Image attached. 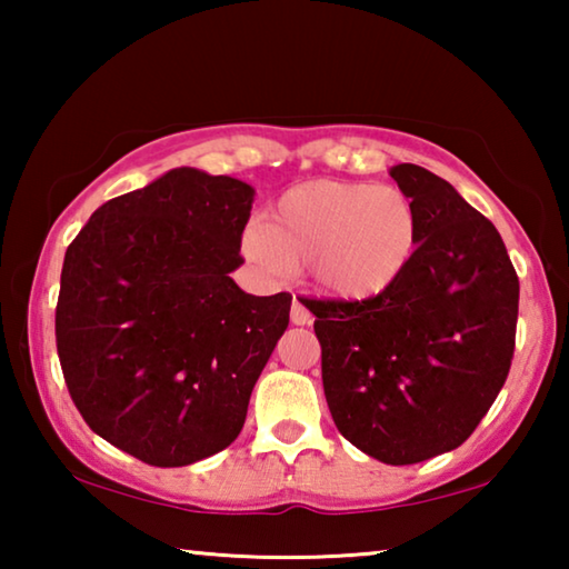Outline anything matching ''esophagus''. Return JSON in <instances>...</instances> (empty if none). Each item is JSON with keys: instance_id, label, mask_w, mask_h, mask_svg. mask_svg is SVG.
I'll use <instances>...</instances> for the list:
<instances>
[{"instance_id": "obj_1", "label": "esophagus", "mask_w": 569, "mask_h": 569, "mask_svg": "<svg viewBox=\"0 0 569 569\" xmlns=\"http://www.w3.org/2000/svg\"><path fill=\"white\" fill-rule=\"evenodd\" d=\"M291 323H293V326L311 323V311H308V308H306L301 296L293 298V303H291Z\"/></svg>"}]
</instances>
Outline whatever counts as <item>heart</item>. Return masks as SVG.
<instances>
[{
	"label": "heart",
	"mask_w": 569,
	"mask_h": 569,
	"mask_svg": "<svg viewBox=\"0 0 569 569\" xmlns=\"http://www.w3.org/2000/svg\"><path fill=\"white\" fill-rule=\"evenodd\" d=\"M419 243L421 213L407 190L308 180L276 200L266 223H250L240 248L271 273L308 266L316 291L331 301L366 303L401 281Z\"/></svg>",
	"instance_id": "obj_1"
}]
</instances>
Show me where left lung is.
Returning <instances> with one entry per match:
<instances>
[{"mask_svg": "<svg viewBox=\"0 0 569 569\" xmlns=\"http://www.w3.org/2000/svg\"><path fill=\"white\" fill-rule=\"evenodd\" d=\"M421 213L417 258L366 303L308 301L336 429L383 465L467 441L505 387L519 281L497 228L427 168L389 170Z\"/></svg>", "mask_w": 569, "mask_h": 569, "instance_id": "8db88e82", "label": "left lung"}]
</instances>
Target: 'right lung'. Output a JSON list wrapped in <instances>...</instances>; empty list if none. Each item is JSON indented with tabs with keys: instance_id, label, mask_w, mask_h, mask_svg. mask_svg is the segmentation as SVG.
I'll return each mask as SVG.
<instances>
[{
	"instance_id": "obj_1",
	"label": "right lung",
	"mask_w": 569,
	"mask_h": 569,
	"mask_svg": "<svg viewBox=\"0 0 569 569\" xmlns=\"http://www.w3.org/2000/svg\"><path fill=\"white\" fill-rule=\"evenodd\" d=\"M256 190L172 168L98 208L64 253L54 333L94 435L152 467L233 445L291 296L230 278Z\"/></svg>"
}]
</instances>
